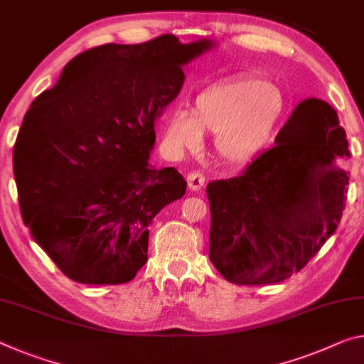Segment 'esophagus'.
Instances as JSON below:
<instances>
[{"mask_svg":"<svg viewBox=\"0 0 364 364\" xmlns=\"http://www.w3.org/2000/svg\"><path fill=\"white\" fill-rule=\"evenodd\" d=\"M204 184H205V176L203 171H191L188 175V186L189 189H193V191H199Z\"/></svg>","mask_w":364,"mask_h":364,"instance_id":"esophagus-1","label":"esophagus"}]
</instances>
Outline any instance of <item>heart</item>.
<instances>
[{
  "label": "heart",
  "mask_w": 364,
  "mask_h": 364,
  "mask_svg": "<svg viewBox=\"0 0 364 364\" xmlns=\"http://www.w3.org/2000/svg\"><path fill=\"white\" fill-rule=\"evenodd\" d=\"M287 100L282 90L255 74H240L209 85L194 99V112L175 108L165 121L168 152H198L204 131L215 134L220 159L243 165L256 159L284 119Z\"/></svg>",
  "instance_id": "heart-1"
}]
</instances>
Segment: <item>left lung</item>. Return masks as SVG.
<instances>
[{"mask_svg":"<svg viewBox=\"0 0 364 364\" xmlns=\"http://www.w3.org/2000/svg\"><path fill=\"white\" fill-rule=\"evenodd\" d=\"M348 141L327 102L299 103L240 176L207 184L209 257L235 285L279 284L299 272L336 233L348 175L336 160Z\"/></svg>","mask_w":364,"mask_h":364,"instance_id":"1","label":"left lung"}]
</instances>
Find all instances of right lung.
<instances>
[{
    "mask_svg": "<svg viewBox=\"0 0 364 364\" xmlns=\"http://www.w3.org/2000/svg\"><path fill=\"white\" fill-rule=\"evenodd\" d=\"M212 45L164 33L90 48L27 109L14 144L21 215L71 280L121 285L147 262L152 218L186 191L175 166L147 164L155 119Z\"/></svg>",
    "mask_w": 364,
    "mask_h": 364,
    "instance_id": "right-lung-1",
    "label": "right lung"
}]
</instances>
